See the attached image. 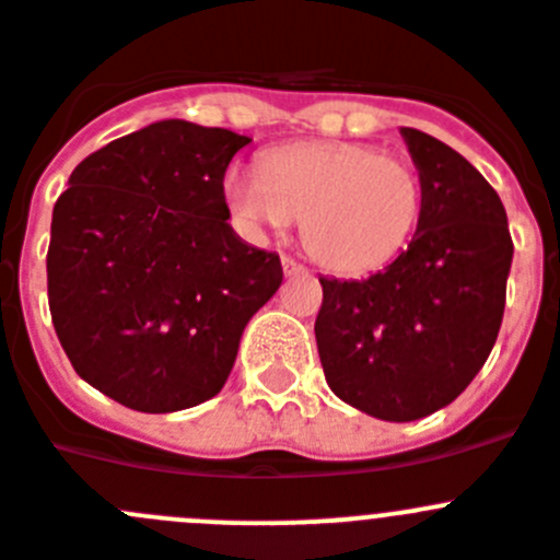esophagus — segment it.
<instances>
[{
  "label": "esophagus",
  "instance_id": "obj_1",
  "mask_svg": "<svg viewBox=\"0 0 560 560\" xmlns=\"http://www.w3.org/2000/svg\"><path fill=\"white\" fill-rule=\"evenodd\" d=\"M283 271H285V277H291V275H307L305 266L296 264L294 258H283Z\"/></svg>",
  "mask_w": 560,
  "mask_h": 560
}]
</instances>
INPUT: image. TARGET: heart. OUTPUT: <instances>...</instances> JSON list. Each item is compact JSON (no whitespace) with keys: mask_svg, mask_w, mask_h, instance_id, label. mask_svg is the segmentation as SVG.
Segmentation results:
<instances>
[{"mask_svg":"<svg viewBox=\"0 0 560 560\" xmlns=\"http://www.w3.org/2000/svg\"><path fill=\"white\" fill-rule=\"evenodd\" d=\"M224 199L246 233L302 222L305 246L341 275L392 264L417 230L422 186L408 161L358 141L277 147L260 168L233 166Z\"/></svg>","mask_w":560,"mask_h":560,"instance_id":"b5f03b06","label":"heart"}]
</instances>
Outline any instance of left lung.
Wrapping results in <instances>:
<instances>
[{
    "label": "left lung",
    "instance_id": "obj_1",
    "mask_svg": "<svg viewBox=\"0 0 560 560\" xmlns=\"http://www.w3.org/2000/svg\"><path fill=\"white\" fill-rule=\"evenodd\" d=\"M422 210L408 249L366 280L322 283L316 347L338 399L386 422L453 402L483 369L514 258L494 188L439 138L402 127Z\"/></svg>",
    "mask_w": 560,
    "mask_h": 560
}]
</instances>
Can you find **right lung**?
Masks as SVG:
<instances>
[{
    "mask_svg": "<svg viewBox=\"0 0 560 560\" xmlns=\"http://www.w3.org/2000/svg\"><path fill=\"white\" fill-rule=\"evenodd\" d=\"M249 138L183 119L116 138L52 210L46 289L71 366L141 413L217 397L246 322L283 283L230 228L224 172Z\"/></svg>",
    "mask_w": 560,
    "mask_h": 560,
    "instance_id": "1",
    "label": "right lung"
}]
</instances>
